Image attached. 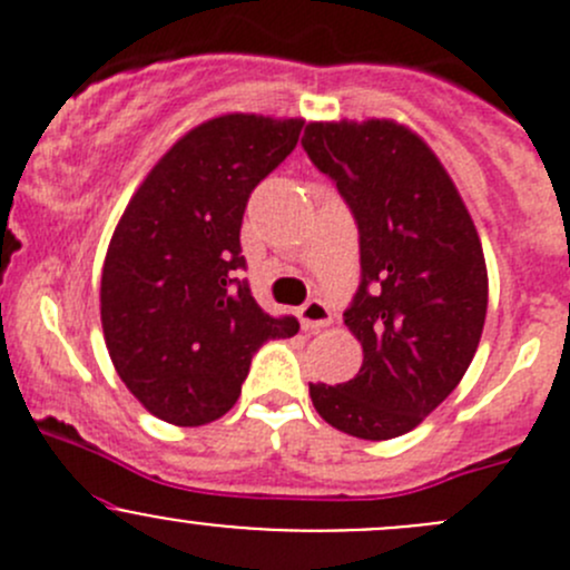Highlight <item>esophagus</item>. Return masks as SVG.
<instances>
[{
    "label": "esophagus",
    "mask_w": 570,
    "mask_h": 570,
    "mask_svg": "<svg viewBox=\"0 0 570 570\" xmlns=\"http://www.w3.org/2000/svg\"><path fill=\"white\" fill-rule=\"evenodd\" d=\"M301 322L306 331H322L333 322V312L327 308V303L322 301H308L306 306L301 308Z\"/></svg>",
    "instance_id": "esophagus-1"
}]
</instances>
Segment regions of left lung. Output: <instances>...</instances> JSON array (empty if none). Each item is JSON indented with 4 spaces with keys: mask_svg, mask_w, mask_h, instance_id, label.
Segmentation results:
<instances>
[{
    "mask_svg": "<svg viewBox=\"0 0 570 570\" xmlns=\"http://www.w3.org/2000/svg\"><path fill=\"white\" fill-rule=\"evenodd\" d=\"M303 148L353 209L364 273L344 312L364 350L358 375L308 394L331 428L396 439L455 392L474 358L488 312L480 234L441 159L405 124L312 120Z\"/></svg>",
    "mask_w": 570,
    "mask_h": 570,
    "instance_id": "left-lung-1",
    "label": "left lung"
}]
</instances>
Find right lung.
Wrapping results in <instances>:
<instances>
[{"label":"right lung","mask_w":570,"mask_h":570,"mask_svg":"<svg viewBox=\"0 0 570 570\" xmlns=\"http://www.w3.org/2000/svg\"><path fill=\"white\" fill-rule=\"evenodd\" d=\"M303 118L226 112L193 126L126 204L101 269V327L115 372L157 419L198 428L237 402L267 338L297 333L253 301L239 228L258 181Z\"/></svg>","instance_id":"1"}]
</instances>
